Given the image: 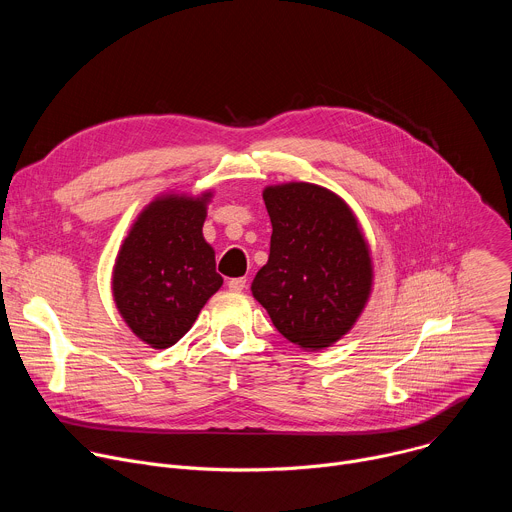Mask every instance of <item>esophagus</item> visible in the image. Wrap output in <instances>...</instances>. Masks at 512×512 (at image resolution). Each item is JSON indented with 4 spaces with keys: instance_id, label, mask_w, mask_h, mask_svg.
<instances>
[{
    "instance_id": "obj_1",
    "label": "esophagus",
    "mask_w": 512,
    "mask_h": 512,
    "mask_svg": "<svg viewBox=\"0 0 512 512\" xmlns=\"http://www.w3.org/2000/svg\"><path fill=\"white\" fill-rule=\"evenodd\" d=\"M227 285L233 291H243L247 287V277H233V279L227 281Z\"/></svg>"
}]
</instances>
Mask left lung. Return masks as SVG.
<instances>
[{
    "mask_svg": "<svg viewBox=\"0 0 512 512\" xmlns=\"http://www.w3.org/2000/svg\"><path fill=\"white\" fill-rule=\"evenodd\" d=\"M271 218L267 263L251 291L289 342L316 352L358 320L373 289V259L352 208L332 190L287 182L263 190Z\"/></svg>",
    "mask_w": 512,
    "mask_h": 512,
    "instance_id": "8db88e82",
    "label": "left lung"
}]
</instances>
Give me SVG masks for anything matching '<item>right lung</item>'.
<instances>
[{"mask_svg": "<svg viewBox=\"0 0 512 512\" xmlns=\"http://www.w3.org/2000/svg\"><path fill=\"white\" fill-rule=\"evenodd\" d=\"M210 198V190L158 196L137 214L119 247L113 300L129 330L152 348L174 346L223 285L214 249L202 237Z\"/></svg>", "mask_w": 512, "mask_h": 512, "instance_id": "add662e5", "label": "right lung"}]
</instances>
